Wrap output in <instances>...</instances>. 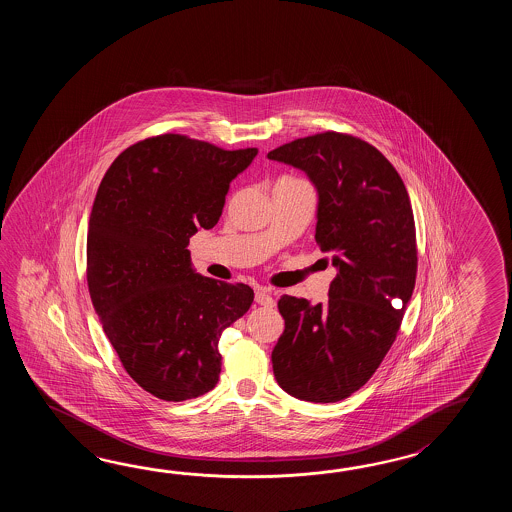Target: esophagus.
<instances>
[{"label":"esophagus","instance_id":"obj_1","mask_svg":"<svg viewBox=\"0 0 512 512\" xmlns=\"http://www.w3.org/2000/svg\"><path fill=\"white\" fill-rule=\"evenodd\" d=\"M254 300H256V304L263 305V307H274V298H272V293L269 289H265V287L256 289Z\"/></svg>","mask_w":512,"mask_h":512}]
</instances>
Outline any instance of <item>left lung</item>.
Returning <instances> with one entry per match:
<instances>
[{
	"mask_svg": "<svg viewBox=\"0 0 512 512\" xmlns=\"http://www.w3.org/2000/svg\"><path fill=\"white\" fill-rule=\"evenodd\" d=\"M305 172L318 194L315 240L337 278L326 304L283 294L272 349L278 384L296 399L337 403L392 348L417 274L414 212L401 175L366 141L326 131L267 153Z\"/></svg>",
	"mask_w": 512,
	"mask_h": 512,
	"instance_id": "1",
	"label": "left lung"
}]
</instances>
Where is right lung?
<instances>
[{
    "label": "right lung",
    "instance_id": "1",
    "mask_svg": "<svg viewBox=\"0 0 512 512\" xmlns=\"http://www.w3.org/2000/svg\"><path fill=\"white\" fill-rule=\"evenodd\" d=\"M256 148L221 150L164 133L109 166L87 227V287L124 370L163 401H186L219 381V337L254 291L194 271L190 238L212 229L232 179Z\"/></svg>",
    "mask_w": 512,
    "mask_h": 512
}]
</instances>
